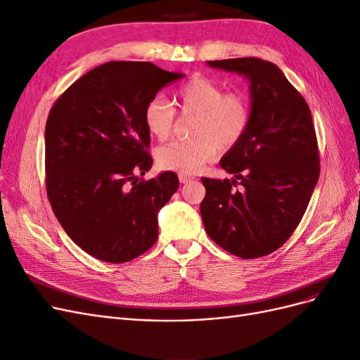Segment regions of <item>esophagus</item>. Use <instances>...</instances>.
I'll list each match as a JSON object with an SVG mask.
<instances>
[{
	"label": "esophagus",
	"mask_w": 360,
	"mask_h": 360,
	"mask_svg": "<svg viewBox=\"0 0 360 360\" xmlns=\"http://www.w3.org/2000/svg\"><path fill=\"white\" fill-rule=\"evenodd\" d=\"M179 180H180V183H188V181L193 180V177L188 176V174H180V176H179Z\"/></svg>",
	"instance_id": "esophagus-1"
}]
</instances>
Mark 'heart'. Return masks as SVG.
Listing matches in <instances>:
<instances>
[{
    "label": "heart",
    "mask_w": 360,
    "mask_h": 360,
    "mask_svg": "<svg viewBox=\"0 0 360 360\" xmlns=\"http://www.w3.org/2000/svg\"><path fill=\"white\" fill-rule=\"evenodd\" d=\"M174 105L181 115H195L192 139L172 141L156 151V162L163 169L180 174L198 172L204 163L216 158L219 146L230 148L245 135L250 122V106L242 93H225L217 82L193 76L174 94ZM176 122V110L162 97H153L144 110L148 134L167 139Z\"/></svg>",
    "instance_id": "heart-1"
}]
</instances>
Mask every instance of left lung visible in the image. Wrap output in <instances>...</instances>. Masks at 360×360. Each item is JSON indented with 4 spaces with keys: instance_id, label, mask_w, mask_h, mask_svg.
<instances>
[{
    "instance_id": "left-lung-1",
    "label": "left lung",
    "mask_w": 360,
    "mask_h": 360,
    "mask_svg": "<svg viewBox=\"0 0 360 360\" xmlns=\"http://www.w3.org/2000/svg\"><path fill=\"white\" fill-rule=\"evenodd\" d=\"M207 64L249 81L250 122L219 162L234 179H201L204 228L216 245L236 257H264L296 230L319 181L309 106L274 63L249 57ZM237 182L240 190L233 189Z\"/></svg>"
}]
</instances>
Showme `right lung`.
<instances>
[{
    "label": "right lung",
    "mask_w": 360,
    "mask_h": 360,
    "mask_svg": "<svg viewBox=\"0 0 360 360\" xmlns=\"http://www.w3.org/2000/svg\"><path fill=\"white\" fill-rule=\"evenodd\" d=\"M183 73L147 61H111L73 82L45 129L46 192L58 222L86 254L126 263L158 240V213L179 189L176 172L138 176L147 153V103Z\"/></svg>",
    "instance_id": "1"
}]
</instances>
